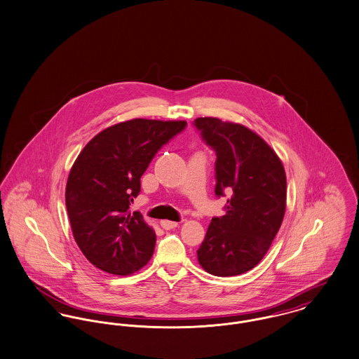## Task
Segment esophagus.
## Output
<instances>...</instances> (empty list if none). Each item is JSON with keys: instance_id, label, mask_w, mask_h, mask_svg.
Returning <instances> with one entry per match:
<instances>
[{"instance_id": "34e87169", "label": "esophagus", "mask_w": 359, "mask_h": 359, "mask_svg": "<svg viewBox=\"0 0 359 359\" xmlns=\"http://www.w3.org/2000/svg\"><path fill=\"white\" fill-rule=\"evenodd\" d=\"M161 226L165 230H171V229H175L178 226V223L177 222H171V220H161Z\"/></svg>"}]
</instances>
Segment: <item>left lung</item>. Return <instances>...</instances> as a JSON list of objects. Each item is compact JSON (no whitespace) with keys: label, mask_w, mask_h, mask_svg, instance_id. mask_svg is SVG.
<instances>
[{"label":"left lung","mask_w":359,"mask_h":359,"mask_svg":"<svg viewBox=\"0 0 359 359\" xmlns=\"http://www.w3.org/2000/svg\"><path fill=\"white\" fill-rule=\"evenodd\" d=\"M215 151V196L229 197L197 250L200 265L215 276H236L262 262L286 211V172L272 148L250 129L219 118L193 121Z\"/></svg>","instance_id":"8db88e82"}]
</instances>
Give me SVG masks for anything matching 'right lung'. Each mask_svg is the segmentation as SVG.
I'll use <instances>...</instances> for the list:
<instances>
[{"label": "right lung", "instance_id": "add662e5", "mask_svg": "<svg viewBox=\"0 0 359 359\" xmlns=\"http://www.w3.org/2000/svg\"><path fill=\"white\" fill-rule=\"evenodd\" d=\"M185 121L136 120L113 125L84 147L68 177L65 203L73 237L96 268L129 275L149 262L156 236L143 215L129 212L140 178Z\"/></svg>", "mask_w": 359, "mask_h": 359}]
</instances>
